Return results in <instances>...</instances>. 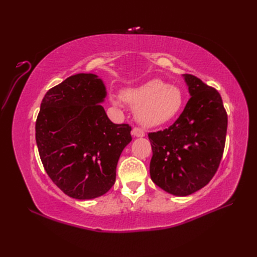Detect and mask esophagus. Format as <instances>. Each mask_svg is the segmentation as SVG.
I'll use <instances>...</instances> for the list:
<instances>
[{
  "label": "esophagus",
  "instance_id": "1",
  "mask_svg": "<svg viewBox=\"0 0 257 257\" xmlns=\"http://www.w3.org/2000/svg\"><path fill=\"white\" fill-rule=\"evenodd\" d=\"M132 134L136 137H144L145 136V132L141 127H134L133 131H132Z\"/></svg>",
  "mask_w": 257,
  "mask_h": 257
}]
</instances>
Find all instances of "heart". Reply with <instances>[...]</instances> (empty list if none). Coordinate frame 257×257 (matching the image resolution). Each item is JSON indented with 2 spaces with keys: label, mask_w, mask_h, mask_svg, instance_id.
<instances>
[{
  "label": "heart",
  "mask_w": 257,
  "mask_h": 257,
  "mask_svg": "<svg viewBox=\"0 0 257 257\" xmlns=\"http://www.w3.org/2000/svg\"><path fill=\"white\" fill-rule=\"evenodd\" d=\"M124 102L135 107L137 120L149 126L164 124L180 112L184 103L182 91L176 85L152 79L122 92ZM114 105L119 102L112 99Z\"/></svg>",
  "instance_id": "heart-1"
}]
</instances>
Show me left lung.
I'll list each match as a JSON object with an SVG mask.
<instances>
[{
    "label": "left lung",
    "instance_id": "8db88e82",
    "mask_svg": "<svg viewBox=\"0 0 257 257\" xmlns=\"http://www.w3.org/2000/svg\"><path fill=\"white\" fill-rule=\"evenodd\" d=\"M190 99L173 125L149 133L150 176L161 189L188 196L209 183L219 168L227 131L220 93L185 74Z\"/></svg>",
    "mask_w": 257,
    "mask_h": 257
}]
</instances>
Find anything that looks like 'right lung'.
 Here are the masks:
<instances>
[{"label":"right lung","instance_id":"1","mask_svg":"<svg viewBox=\"0 0 257 257\" xmlns=\"http://www.w3.org/2000/svg\"><path fill=\"white\" fill-rule=\"evenodd\" d=\"M106 88L94 74H77L46 93L35 138L46 173L67 196L92 199L115 181L120 155L132 141L128 124H114L100 103Z\"/></svg>","mask_w":257,"mask_h":257}]
</instances>
